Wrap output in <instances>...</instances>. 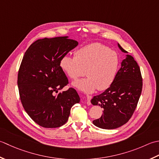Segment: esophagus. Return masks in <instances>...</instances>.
Masks as SVG:
<instances>
[{
    "instance_id": "1",
    "label": "esophagus",
    "mask_w": 159,
    "mask_h": 159,
    "mask_svg": "<svg viewBox=\"0 0 159 159\" xmlns=\"http://www.w3.org/2000/svg\"><path fill=\"white\" fill-rule=\"evenodd\" d=\"M92 99V96L88 95H86V103L88 106H90L91 104V103H90V99Z\"/></svg>"
}]
</instances>
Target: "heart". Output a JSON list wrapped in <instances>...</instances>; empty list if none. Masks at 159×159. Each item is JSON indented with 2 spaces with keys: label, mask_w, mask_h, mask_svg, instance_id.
<instances>
[{
  "label": "heart",
  "mask_w": 159,
  "mask_h": 159,
  "mask_svg": "<svg viewBox=\"0 0 159 159\" xmlns=\"http://www.w3.org/2000/svg\"><path fill=\"white\" fill-rule=\"evenodd\" d=\"M120 58L117 53L100 43L90 44L77 50L75 57L65 56L60 66L72 80L86 75V78L75 81L73 86L86 93L98 89L104 90L114 82L117 74Z\"/></svg>",
  "instance_id": "b5f03b06"
}]
</instances>
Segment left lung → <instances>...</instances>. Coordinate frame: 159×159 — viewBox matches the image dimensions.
I'll list each match as a JSON object with an SVG mask.
<instances>
[{"label":"left lung","mask_w":159,"mask_h":159,"mask_svg":"<svg viewBox=\"0 0 159 159\" xmlns=\"http://www.w3.org/2000/svg\"><path fill=\"white\" fill-rule=\"evenodd\" d=\"M118 47L122 52L128 53L119 44ZM142 86L140 68L133 57L126 55L112 85L103 93L94 96L90 101L93 105L103 109L101 117L94 120L93 124L111 129L126 124L137 108Z\"/></svg>","instance_id":"left-lung-1"}]
</instances>
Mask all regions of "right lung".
<instances>
[{"label":"right lung","mask_w":159,"mask_h":159,"mask_svg":"<svg viewBox=\"0 0 159 159\" xmlns=\"http://www.w3.org/2000/svg\"><path fill=\"white\" fill-rule=\"evenodd\" d=\"M77 45L68 36L39 39L22 58L18 75L19 95L26 112L42 127L66 124L70 108L80 101L73 88L58 92L69 84L60 60Z\"/></svg>","instance_id":"obj_1"}]
</instances>
